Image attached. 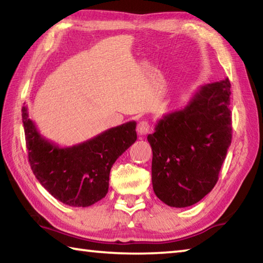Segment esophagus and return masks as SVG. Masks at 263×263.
Masks as SVG:
<instances>
[{
  "instance_id": "esophagus-1",
  "label": "esophagus",
  "mask_w": 263,
  "mask_h": 263,
  "mask_svg": "<svg viewBox=\"0 0 263 263\" xmlns=\"http://www.w3.org/2000/svg\"><path fill=\"white\" fill-rule=\"evenodd\" d=\"M137 132L139 133L140 136L147 135V133L151 132V125L147 121H141L138 123L137 125Z\"/></svg>"
}]
</instances>
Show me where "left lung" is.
I'll return each instance as SVG.
<instances>
[{"instance_id": "8db88e82", "label": "left lung", "mask_w": 263, "mask_h": 263, "mask_svg": "<svg viewBox=\"0 0 263 263\" xmlns=\"http://www.w3.org/2000/svg\"><path fill=\"white\" fill-rule=\"evenodd\" d=\"M230 88L228 78L204 84L184 109L163 116L147 136L153 190L167 205H193L216 185L232 140Z\"/></svg>"}]
</instances>
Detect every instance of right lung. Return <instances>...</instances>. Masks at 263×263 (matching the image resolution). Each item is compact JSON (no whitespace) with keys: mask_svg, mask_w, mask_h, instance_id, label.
<instances>
[{"mask_svg":"<svg viewBox=\"0 0 263 263\" xmlns=\"http://www.w3.org/2000/svg\"><path fill=\"white\" fill-rule=\"evenodd\" d=\"M29 162L41 184L69 206H90L108 194L112 164L137 140L136 122L109 128L81 144L59 147L45 139L22 108Z\"/></svg>","mask_w":263,"mask_h":263,"instance_id":"right-lung-1","label":"right lung"}]
</instances>
